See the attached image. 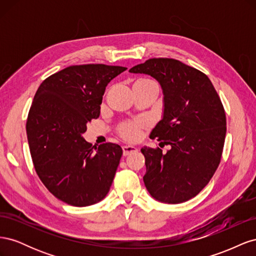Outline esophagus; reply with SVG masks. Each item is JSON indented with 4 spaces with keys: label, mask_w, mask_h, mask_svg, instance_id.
Returning <instances> with one entry per match:
<instances>
[{
    "label": "esophagus",
    "mask_w": 256,
    "mask_h": 256,
    "mask_svg": "<svg viewBox=\"0 0 256 256\" xmlns=\"http://www.w3.org/2000/svg\"><path fill=\"white\" fill-rule=\"evenodd\" d=\"M138 152V150L134 146H122V154L124 156H128V154Z\"/></svg>",
    "instance_id": "esophagus-1"
}]
</instances>
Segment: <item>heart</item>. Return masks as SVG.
Returning a JSON list of instances; mask_svg holds the SVG:
<instances>
[{"instance_id":"obj_1","label":"heart","mask_w":256,"mask_h":256,"mask_svg":"<svg viewBox=\"0 0 256 256\" xmlns=\"http://www.w3.org/2000/svg\"><path fill=\"white\" fill-rule=\"evenodd\" d=\"M136 83H145V84H157L152 80H138ZM145 126V122L143 120H134V122H125L120 124L118 128V134L124 140L129 142H136L141 138L142 129Z\"/></svg>"}]
</instances>
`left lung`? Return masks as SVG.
<instances>
[{
  "mask_svg": "<svg viewBox=\"0 0 256 256\" xmlns=\"http://www.w3.org/2000/svg\"><path fill=\"white\" fill-rule=\"evenodd\" d=\"M129 72L152 76L164 95V118L150 138L171 148L141 150L145 187L160 202H186L204 189L221 161L226 134L221 99L204 72L178 60L150 58Z\"/></svg>",
  "mask_w": 256,
  "mask_h": 256,
  "instance_id": "8db88e82",
  "label": "left lung"
}]
</instances>
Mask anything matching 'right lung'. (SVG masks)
I'll return each instance as SVG.
<instances>
[{"mask_svg":"<svg viewBox=\"0 0 256 256\" xmlns=\"http://www.w3.org/2000/svg\"><path fill=\"white\" fill-rule=\"evenodd\" d=\"M126 67L74 65L44 80L26 120L35 171L52 194L78 207L102 200L122 154L113 143L92 146L82 134L100 114L106 86Z\"/></svg>","mask_w":256,"mask_h":256,"instance_id":"add662e5","label":"right lung"}]
</instances>
